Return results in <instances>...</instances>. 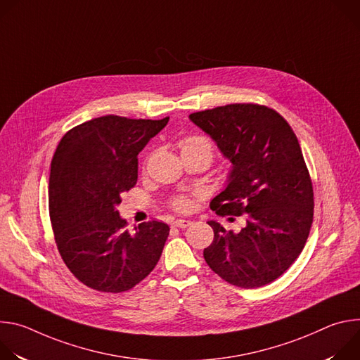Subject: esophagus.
I'll return each instance as SVG.
<instances>
[{"instance_id": "obj_1", "label": "esophagus", "mask_w": 360, "mask_h": 360, "mask_svg": "<svg viewBox=\"0 0 360 360\" xmlns=\"http://www.w3.org/2000/svg\"><path fill=\"white\" fill-rule=\"evenodd\" d=\"M192 222L191 221H188V219H176V221H174L172 222V225L175 226V228H186V226H189Z\"/></svg>"}]
</instances>
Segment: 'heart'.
Masks as SVG:
<instances>
[{
  "label": "heart",
  "mask_w": 360,
  "mask_h": 360,
  "mask_svg": "<svg viewBox=\"0 0 360 360\" xmlns=\"http://www.w3.org/2000/svg\"><path fill=\"white\" fill-rule=\"evenodd\" d=\"M181 152L186 150H199L207 153L210 158H212L214 148L211 141L207 136L202 135H189L181 141ZM171 207L178 212H186L192 207V200L188 195H176L171 199Z\"/></svg>",
  "instance_id": "b5f03b06"
}]
</instances>
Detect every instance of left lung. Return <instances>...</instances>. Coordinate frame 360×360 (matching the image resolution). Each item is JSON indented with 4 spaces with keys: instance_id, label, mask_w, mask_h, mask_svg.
<instances>
[{
    "instance_id": "8db88e82",
    "label": "left lung",
    "mask_w": 360,
    "mask_h": 360,
    "mask_svg": "<svg viewBox=\"0 0 360 360\" xmlns=\"http://www.w3.org/2000/svg\"><path fill=\"white\" fill-rule=\"evenodd\" d=\"M232 162L226 188L211 200L219 217L245 218L239 232L210 221V268L239 288H261L300 255L314 222V186L299 141L275 110L229 104L189 115Z\"/></svg>"
}]
</instances>
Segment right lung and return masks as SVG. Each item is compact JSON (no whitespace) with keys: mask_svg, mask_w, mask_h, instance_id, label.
Masks as SVG:
<instances>
[{"mask_svg":"<svg viewBox=\"0 0 360 360\" xmlns=\"http://www.w3.org/2000/svg\"><path fill=\"white\" fill-rule=\"evenodd\" d=\"M168 120L94 118L70 129L56 149L48 186L51 226L64 264L91 289L129 290L161 258L169 226L149 221L129 232L117 205L138 181V153Z\"/></svg>","mask_w":360,"mask_h":360,"instance_id":"add662e5","label":"right lung"}]
</instances>
